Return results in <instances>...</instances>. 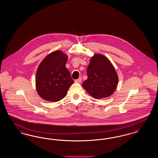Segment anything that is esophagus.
I'll use <instances>...</instances> for the list:
<instances>
[{
	"label": "esophagus",
	"mask_w": 158,
	"mask_h": 158,
	"mask_svg": "<svg viewBox=\"0 0 158 158\" xmlns=\"http://www.w3.org/2000/svg\"><path fill=\"white\" fill-rule=\"evenodd\" d=\"M81 81V77H79L77 79H75V83H80Z\"/></svg>",
	"instance_id": "34e87169"
}]
</instances>
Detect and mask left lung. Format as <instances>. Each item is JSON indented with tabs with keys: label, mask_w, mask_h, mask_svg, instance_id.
<instances>
[{
	"label": "left lung",
	"mask_w": 158,
	"mask_h": 158,
	"mask_svg": "<svg viewBox=\"0 0 158 158\" xmlns=\"http://www.w3.org/2000/svg\"><path fill=\"white\" fill-rule=\"evenodd\" d=\"M87 79L82 86L96 99L108 97L118 85V77L110 60L101 54H95L87 69Z\"/></svg>",
	"instance_id": "8db88e82"
}]
</instances>
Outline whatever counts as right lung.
I'll use <instances>...</instances> for the list:
<instances>
[{"label": "right lung", "mask_w": 158, "mask_h": 158, "mask_svg": "<svg viewBox=\"0 0 158 158\" xmlns=\"http://www.w3.org/2000/svg\"><path fill=\"white\" fill-rule=\"evenodd\" d=\"M68 57L61 51H55L44 58L36 75V87L39 95L48 101L61 100L73 83L65 67Z\"/></svg>", "instance_id": "add662e5"}]
</instances>
